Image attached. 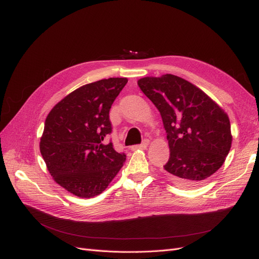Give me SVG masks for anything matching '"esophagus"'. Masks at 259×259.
Here are the masks:
<instances>
[{"instance_id":"1","label":"esophagus","mask_w":259,"mask_h":259,"mask_svg":"<svg viewBox=\"0 0 259 259\" xmlns=\"http://www.w3.org/2000/svg\"><path fill=\"white\" fill-rule=\"evenodd\" d=\"M149 145V140L148 139H144V142L140 144V145H136L133 147V149H146Z\"/></svg>"}]
</instances>
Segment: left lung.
Listing matches in <instances>:
<instances>
[{"label":"left lung","mask_w":259,"mask_h":259,"mask_svg":"<svg viewBox=\"0 0 259 259\" xmlns=\"http://www.w3.org/2000/svg\"><path fill=\"white\" fill-rule=\"evenodd\" d=\"M138 86L162 116L170 152L163 166L167 177L180 186H199L230 151L228 115L204 92L173 74L143 77Z\"/></svg>","instance_id":"1"}]
</instances>
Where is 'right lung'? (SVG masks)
<instances>
[{"instance_id":"1","label":"right lung","mask_w":259,"mask_h":259,"mask_svg":"<svg viewBox=\"0 0 259 259\" xmlns=\"http://www.w3.org/2000/svg\"><path fill=\"white\" fill-rule=\"evenodd\" d=\"M127 83L109 77L81 86L55 106L44 124L40 151L54 180L79 198L103 192L126 160L113 145L109 111Z\"/></svg>"}]
</instances>
